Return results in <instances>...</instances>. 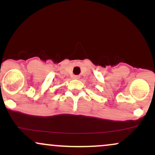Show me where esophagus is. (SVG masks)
Listing matches in <instances>:
<instances>
[{"label": "esophagus", "mask_w": 155, "mask_h": 155, "mask_svg": "<svg viewBox=\"0 0 155 155\" xmlns=\"http://www.w3.org/2000/svg\"><path fill=\"white\" fill-rule=\"evenodd\" d=\"M74 79H79V76H73Z\"/></svg>", "instance_id": "1"}]
</instances>
